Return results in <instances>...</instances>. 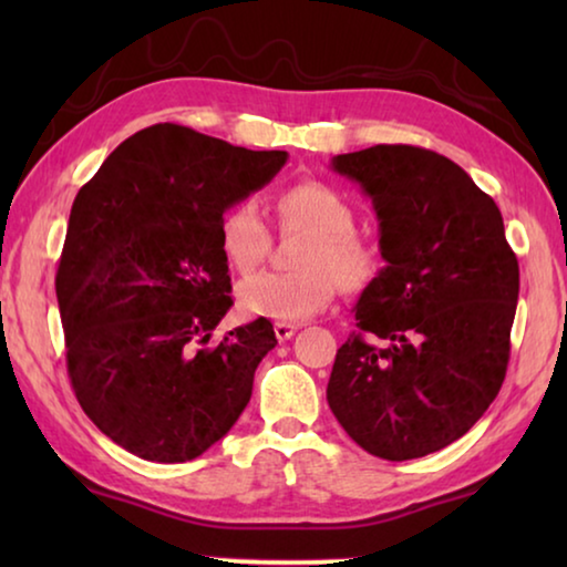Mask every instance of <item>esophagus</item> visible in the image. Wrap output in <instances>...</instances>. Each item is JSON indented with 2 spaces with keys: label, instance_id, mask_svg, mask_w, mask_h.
<instances>
[{
  "label": "esophagus",
  "instance_id": "obj_1",
  "mask_svg": "<svg viewBox=\"0 0 567 567\" xmlns=\"http://www.w3.org/2000/svg\"><path fill=\"white\" fill-rule=\"evenodd\" d=\"M297 330H300V324H295V322H275V338L280 342L290 340Z\"/></svg>",
  "mask_w": 567,
  "mask_h": 567
}]
</instances>
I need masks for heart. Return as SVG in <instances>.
<instances>
[{
	"label": "heart",
	"instance_id": "b5f03b06",
	"mask_svg": "<svg viewBox=\"0 0 567 567\" xmlns=\"http://www.w3.org/2000/svg\"><path fill=\"white\" fill-rule=\"evenodd\" d=\"M277 209L287 225L310 233L295 272H257L237 287V302L249 318L302 322L322 312L338 285L342 290H364L380 275V247L354 229V207L338 189L322 182H300L287 187ZM219 252L237 272H252L270 247V229L255 199H239L225 209L217 227Z\"/></svg>",
	"mask_w": 567,
	"mask_h": 567
}]
</instances>
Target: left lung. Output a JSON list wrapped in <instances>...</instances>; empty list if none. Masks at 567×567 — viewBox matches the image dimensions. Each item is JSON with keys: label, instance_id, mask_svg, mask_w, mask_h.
Returning a JSON list of instances; mask_svg holds the SVG:
<instances>
[{"label": "left lung", "instance_id": "1", "mask_svg": "<svg viewBox=\"0 0 567 567\" xmlns=\"http://www.w3.org/2000/svg\"><path fill=\"white\" fill-rule=\"evenodd\" d=\"M380 223V275L338 350L328 402L354 443L412 460L463 437L511 360L520 270L503 215L463 167L412 145L332 157Z\"/></svg>", "mask_w": 567, "mask_h": 567}]
</instances>
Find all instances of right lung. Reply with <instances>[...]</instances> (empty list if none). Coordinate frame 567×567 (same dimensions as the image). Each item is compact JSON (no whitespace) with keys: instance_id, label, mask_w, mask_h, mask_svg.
<instances>
[{"instance_id":"obj_1","label":"right lung","mask_w":567,"mask_h":567,"mask_svg":"<svg viewBox=\"0 0 567 567\" xmlns=\"http://www.w3.org/2000/svg\"><path fill=\"white\" fill-rule=\"evenodd\" d=\"M285 162L165 122L124 140L76 195L56 270L66 370L127 453L187 463L247 408L277 338L260 318L205 348L233 307L217 227Z\"/></svg>"}]
</instances>
